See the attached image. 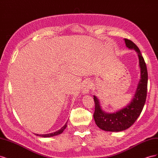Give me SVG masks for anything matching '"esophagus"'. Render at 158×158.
Instances as JSON below:
<instances>
[{"instance_id": "34e87169", "label": "esophagus", "mask_w": 158, "mask_h": 158, "mask_svg": "<svg viewBox=\"0 0 158 158\" xmlns=\"http://www.w3.org/2000/svg\"><path fill=\"white\" fill-rule=\"evenodd\" d=\"M91 87H92V85H91V83L88 81V82H85L82 87V92L84 94L85 93H88L89 92V91L91 89Z\"/></svg>"}]
</instances>
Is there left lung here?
<instances>
[{
  "instance_id": "obj_1",
  "label": "left lung",
  "mask_w": 158,
  "mask_h": 158,
  "mask_svg": "<svg viewBox=\"0 0 158 158\" xmlns=\"http://www.w3.org/2000/svg\"><path fill=\"white\" fill-rule=\"evenodd\" d=\"M127 47L135 50L139 59L141 79L138 85L136 94L131 103L114 113H106L102 111L98 99L94 96L95 111L94 118L97 126L102 130L111 132L125 131L131 127L140 114L146 99L148 86V70L140 49L130 40L125 39Z\"/></svg>"
}]
</instances>
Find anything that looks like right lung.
Returning <instances> with one entry per match:
<instances>
[{"label":"right lung","mask_w":158,"mask_h":158,"mask_svg":"<svg viewBox=\"0 0 158 158\" xmlns=\"http://www.w3.org/2000/svg\"><path fill=\"white\" fill-rule=\"evenodd\" d=\"M66 123L64 126L62 127L60 130L57 131L55 132H52V133H50V134H47V135H36L37 136H42V137H51V136H56V135H60V134H61L62 132H63L64 131V129L66 128Z\"/></svg>","instance_id":"add662e5"}]
</instances>
